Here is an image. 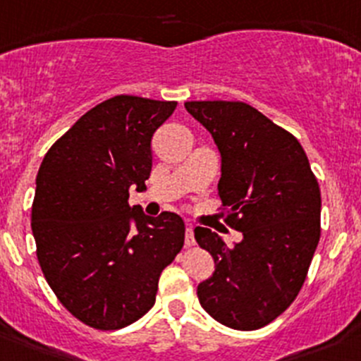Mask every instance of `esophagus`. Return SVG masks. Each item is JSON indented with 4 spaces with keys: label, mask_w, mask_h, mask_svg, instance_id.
<instances>
[{
    "label": "esophagus",
    "mask_w": 361,
    "mask_h": 361,
    "mask_svg": "<svg viewBox=\"0 0 361 361\" xmlns=\"http://www.w3.org/2000/svg\"><path fill=\"white\" fill-rule=\"evenodd\" d=\"M184 241H186V246H195V245H197V241H195V234H193V226H191V225H188L186 238H184Z\"/></svg>",
    "instance_id": "esophagus-1"
}]
</instances>
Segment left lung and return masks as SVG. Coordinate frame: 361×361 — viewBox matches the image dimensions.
<instances>
[{
  "mask_svg": "<svg viewBox=\"0 0 361 361\" xmlns=\"http://www.w3.org/2000/svg\"><path fill=\"white\" fill-rule=\"evenodd\" d=\"M186 109L221 152L218 195L234 246L195 228L216 269L198 286L204 310L232 329L252 331L290 307L321 238V191L303 147L259 109L239 101H190Z\"/></svg>",
  "mask_w": 361,
  "mask_h": 361,
  "instance_id": "1",
  "label": "left lung"
}]
</instances>
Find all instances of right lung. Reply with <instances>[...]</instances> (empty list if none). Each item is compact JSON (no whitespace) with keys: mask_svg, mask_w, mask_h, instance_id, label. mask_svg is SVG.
<instances>
[{"mask_svg":"<svg viewBox=\"0 0 361 361\" xmlns=\"http://www.w3.org/2000/svg\"><path fill=\"white\" fill-rule=\"evenodd\" d=\"M175 108V101L115 95L58 138L39 168L37 259L58 301L90 328L111 331L143 317L184 246L180 216L150 218L129 205V188H147L154 133Z\"/></svg>","mask_w":361,"mask_h":361,"instance_id":"1","label":"right lung"}]
</instances>
